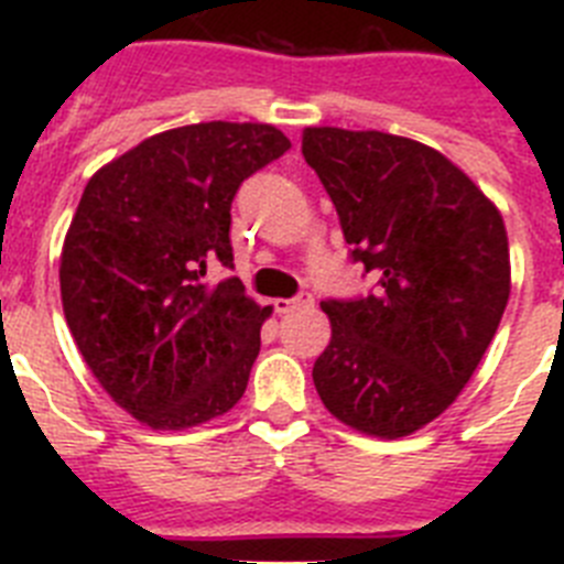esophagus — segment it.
I'll use <instances>...</instances> for the list:
<instances>
[{
	"label": "esophagus",
	"instance_id": "34e87169",
	"mask_svg": "<svg viewBox=\"0 0 564 564\" xmlns=\"http://www.w3.org/2000/svg\"><path fill=\"white\" fill-rule=\"evenodd\" d=\"M273 305H276V313H293L299 307H313V296L311 293H299L296 299H276Z\"/></svg>",
	"mask_w": 564,
	"mask_h": 564
}]
</instances>
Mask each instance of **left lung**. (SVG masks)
<instances>
[{
	"mask_svg": "<svg viewBox=\"0 0 564 564\" xmlns=\"http://www.w3.org/2000/svg\"><path fill=\"white\" fill-rule=\"evenodd\" d=\"M302 154L378 291L322 302L330 344L313 383L336 421L406 437L449 410L511 293L502 214L460 166L401 134L305 127Z\"/></svg>",
	"mask_w": 564,
	"mask_h": 564,
	"instance_id": "1",
	"label": "left lung"
}]
</instances>
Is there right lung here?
I'll return each instance as SVG.
<instances>
[{
  "label": "right lung",
  "instance_id": "right-lung-1",
  "mask_svg": "<svg viewBox=\"0 0 564 564\" xmlns=\"http://www.w3.org/2000/svg\"><path fill=\"white\" fill-rule=\"evenodd\" d=\"M291 141L271 123L208 121L158 132L104 163L62 246V307L93 376L158 432L220 417L259 356V307L234 268L231 200Z\"/></svg>",
  "mask_w": 564,
  "mask_h": 564
}]
</instances>
